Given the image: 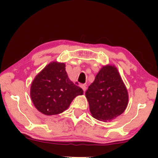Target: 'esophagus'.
<instances>
[{
  "label": "esophagus",
  "instance_id": "obj_1",
  "mask_svg": "<svg viewBox=\"0 0 158 158\" xmlns=\"http://www.w3.org/2000/svg\"><path fill=\"white\" fill-rule=\"evenodd\" d=\"M78 83H79V84H81V85H82V84H83V81H78Z\"/></svg>",
  "mask_w": 158,
  "mask_h": 158
}]
</instances>
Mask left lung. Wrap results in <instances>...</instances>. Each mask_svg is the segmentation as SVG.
Masks as SVG:
<instances>
[{
  "instance_id": "8db88e82",
  "label": "left lung",
  "mask_w": 158,
  "mask_h": 158,
  "mask_svg": "<svg viewBox=\"0 0 158 158\" xmlns=\"http://www.w3.org/2000/svg\"><path fill=\"white\" fill-rule=\"evenodd\" d=\"M83 90L69 79L64 63L52 62L36 75L31 86V98L36 109L45 115L62 113Z\"/></svg>"
}]
</instances>
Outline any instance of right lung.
Listing matches in <instances>:
<instances>
[{
  "label": "right lung",
  "instance_id": "add662e5",
  "mask_svg": "<svg viewBox=\"0 0 158 158\" xmlns=\"http://www.w3.org/2000/svg\"><path fill=\"white\" fill-rule=\"evenodd\" d=\"M93 117L111 120L122 114L128 104V93L117 70L103 67L85 92Z\"/></svg>",
  "mask_w": 158,
  "mask_h": 158
}]
</instances>
